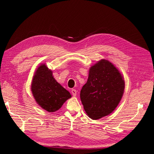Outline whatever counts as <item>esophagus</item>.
<instances>
[{"label": "esophagus", "instance_id": "34e87169", "mask_svg": "<svg viewBox=\"0 0 154 154\" xmlns=\"http://www.w3.org/2000/svg\"><path fill=\"white\" fill-rule=\"evenodd\" d=\"M72 95L73 96H75L77 95V90H75V89H72Z\"/></svg>", "mask_w": 154, "mask_h": 154}]
</instances>
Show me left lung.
<instances>
[{
	"label": "left lung",
	"instance_id": "left-lung-1",
	"mask_svg": "<svg viewBox=\"0 0 154 154\" xmlns=\"http://www.w3.org/2000/svg\"><path fill=\"white\" fill-rule=\"evenodd\" d=\"M125 82L111 62L102 59L90 67L86 83L80 97L87 115L93 120L110 115L119 104L124 94Z\"/></svg>",
	"mask_w": 154,
	"mask_h": 154
}]
</instances>
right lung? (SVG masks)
<instances>
[{
	"instance_id": "1",
	"label": "right lung",
	"mask_w": 154,
	"mask_h": 154,
	"mask_svg": "<svg viewBox=\"0 0 154 154\" xmlns=\"http://www.w3.org/2000/svg\"><path fill=\"white\" fill-rule=\"evenodd\" d=\"M31 91L37 103L49 112L58 111L72 97L68 90L54 79L53 72L45 64H40L35 72Z\"/></svg>"
}]
</instances>
